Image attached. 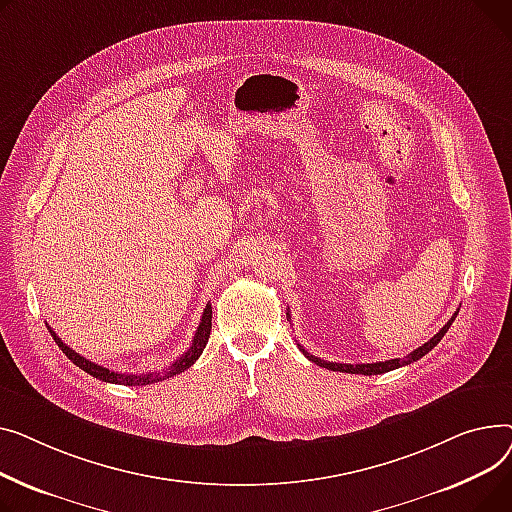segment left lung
<instances>
[{
    "label": "left lung",
    "mask_w": 512,
    "mask_h": 512,
    "mask_svg": "<svg viewBox=\"0 0 512 512\" xmlns=\"http://www.w3.org/2000/svg\"><path fill=\"white\" fill-rule=\"evenodd\" d=\"M287 316H289V312H287ZM457 318V312H455V316L450 318L438 333L428 341V343H424L422 347H417L415 351H411L407 357H397V359H386V362H376V364H337V362H324V359H320V357H316V355H312V353H308L302 345L297 343V347H299V351H302L310 362H314L316 366H320V368H326V370H333V372H347V374H364V376H374V374H384V372H390V370H397V368H401V366H407V364H413V362H417L419 357H424L426 353H430L438 343H440V339L446 335V330L450 328V324H453V320Z\"/></svg>",
    "instance_id": "8db88e82"
}]
</instances>
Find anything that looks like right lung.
Masks as SVG:
<instances>
[{"mask_svg":"<svg viewBox=\"0 0 512 512\" xmlns=\"http://www.w3.org/2000/svg\"><path fill=\"white\" fill-rule=\"evenodd\" d=\"M210 320H213V308H210V304H206L190 349H188L182 357L175 359V362H173L169 368H163L161 372H148V374H119V372H113V370H109V368H103V366H99V364H95V362H88L86 357H82L80 353H76V351L70 349L62 339H59L51 326H47V328H49V333H51L53 341L57 343V347L66 353V357L70 359L72 364H76V366H78L80 370H84L86 374L95 376V378H99V380H103V382H111V384L144 386V384H153V382L167 380V378H171V376H175V374H179V372L188 370V368L196 362V359L200 357V353L204 351V347H206V343H208L210 326H213V322H210Z\"/></svg>","mask_w":512,"mask_h":512,"instance_id":"right-lung-1","label":"right lung"}]
</instances>
